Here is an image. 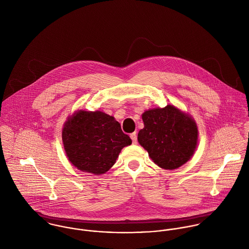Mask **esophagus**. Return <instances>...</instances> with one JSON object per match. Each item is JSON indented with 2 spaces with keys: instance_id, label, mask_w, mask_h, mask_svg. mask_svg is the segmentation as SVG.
<instances>
[{
  "instance_id": "esophagus-1",
  "label": "esophagus",
  "mask_w": 249,
  "mask_h": 249,
  "mask_svg": "<svg viewBox=\"0 0 249 249\" xmlns=\"http://www.w3.org/2000/svg\"><path fill=\"white\" fill-rule=\"evenodd\" d=\"M130 138H131L133 143H137V135H136V132L131 133V134H130Z\"/></svg>"
}]
</instances>
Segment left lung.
<instances>
[{"mask_svg":"<svg viewBox=\"0 0 249 249\" xmlns=\"http://www.w3.org/2000/svg\"><path fill=\"white\" fill-rule=\"evenodd\" d=\"M138 142L151 160L164 170L187 163L197 146L198 129L194 118L173 105L145 110Z\"/></svg>","mask_w":249,"mask_h":249,"instance_id":"1","label":"left lung"}]
</instances>
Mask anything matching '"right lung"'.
<instances>
[{
	"mask_svg": "<svg viewBox=\"0 0 249 249\" xmlns=\"http://www.w3.org/2000/svg\"><path fill=\"white\" fill-rule=\"evenodd\" d=\"M62 142L71 165L100 176L113 167L121 150L132 141L114 117L100 110H76L64 123Z\"/></svg>",
	"mask_w": 249,
	"mask_h": 249,
	"instance_id": "1",
	"label": "right lung"
}]
</instances>
